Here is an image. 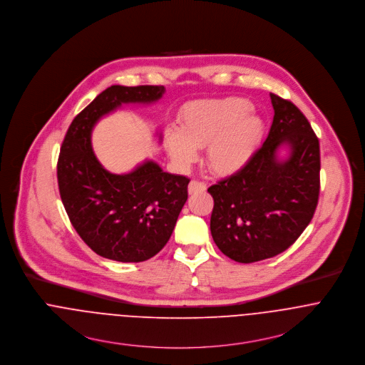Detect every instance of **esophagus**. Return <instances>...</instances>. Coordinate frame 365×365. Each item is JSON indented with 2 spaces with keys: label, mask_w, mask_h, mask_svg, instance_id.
<instances>
[{
  "label": "esophagus",
  "mask_w": 365,
  "mask_h": 365,
  "mask_svg": "<svg viewBox=\"0 0 365 365\" xmlns=\"http://www.w3.org/2000/svg\"><path fill=\"white\" fill-rule=\"evenodd\" d=\"M205 183L200 180H192L189 183V193H196V192H204L205 190Z\"/></svg>",
  "instance_id": "34e87169"
}]
</instances>
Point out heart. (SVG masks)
I'll return each instance as SVG.
<instances>
[{
    "mask_svg": "<svg viewBox=\"0 0 365 365\" xmlns=\"http://www.w3.org/2000/svg\"><path fill=\"white\" fill-rule=\"evenodd\" d=\"M250 110L249 101L235 96L185 105L179 115L180 130L168 127L165 131L169 155L178 165L189 166L197 160V148L207 147V163L215 173L240 170L264 133V123Z\"/></svg>",
    "mask_w": 365,
    "mask_h": 365,
    "instance_id": "b5f03b06",
    "label": "heart"
}]
</instances>
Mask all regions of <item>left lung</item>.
Returning <instances> with one entry per match:
<instances>
[{"instance_id": "1", "label": "left lung", "mask_w": 365, "mask_h": 365, "mask_svg": "<svg viewBox=\"0 0 365 365\" xmlns=\"http://www.w3.org/2000/svg\"><path fill=\"white\" fill-rule=\"evenodd\" d=\"M270 99L274 118L263 145L238 172L208 187L212 240L240 263L288 249L311 222L319 199V140L292 102L274 93ZM283 145L290 154L280 160Z\"/></svg>"}]
</instances>
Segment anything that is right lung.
I'll return each instance as SVG.
<instances>
[{
	"mask_svg": "<svg viewBox=\"0 0 365 365\" xmlns=\"http://www.w3.org/2000/svg\"><path fill=\"white\" fill-rule=\"evenodd\" d=\"M163 93V85H112L76 116L64 137L57 163L61 202L82 241L102 257L137 263L155 256L187 200L189 178L163 172L154 161L110 173L91 144L101 118L123 103L157 102Z\"/></svg>",
	"mask_w": 365,
	"mask_h": 365,
	"instance_id": "add662e5",
	"label": "right lung"
}]
</instances>
